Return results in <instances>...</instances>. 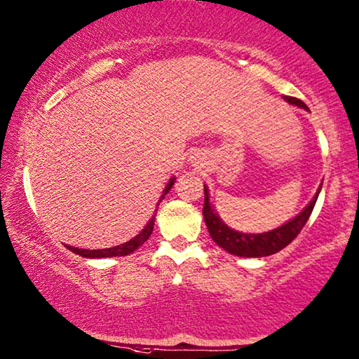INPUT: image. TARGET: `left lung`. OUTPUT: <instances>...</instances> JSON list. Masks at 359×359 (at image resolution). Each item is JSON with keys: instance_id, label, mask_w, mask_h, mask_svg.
<instances>
[{"instance_id": "8db88e82", "label": "left lung", "mask_w": 359, "mask_h": 359, "mask_svg": "<svg viewBox=\"0 0 359 359\" xmlns=\"http://www.w3.org/2000/svg\"><path fill=\"white\" fill-rule=\"evenodd\" d=\"M285 100L301 108H308L304 105V102H301L299 98L285 97ZM318 196L319 191L318 194L314 196V199L309 202V205H306V209L301 212L298 217H294L292 222L285 223V225L275 228L272 231L261 233V235H248V233H240L228 228L225 223L218 218V215L214 214V210H212V207L209 204V192H207L205 186L202 215H204L207 230H209L212 240H214L218 246L225 249L226 252L240 257H264L282 251L283 248H287L288 244L299 235V231L303 230L306 222L309 220L311 214H313Z\"/></svg>"}]
</instances>
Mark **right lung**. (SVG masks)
I'll return each mask as SVG.
<instances>
[{"label": "right lung", "instance_id": "right-lung-1", "mask_svg": "<svg viewBox=\"0 0 359 359\" xmlns=\"http://www.w3.org/2000/svg\"><path fill=\"white\" fill-rule=\"evenodd\" d=\"M171 186H173V180L170 181L167 188H165L162 197H160V201L163 199L165 194L170 191ZM154 222H155V214L154 217L150 218V222L147 223V226L144 228V230L139 233V235L136 238H133L131 241L124 243V244H119V246H115V248H108V249H93V251H90V249H79V248H72V246H67L66 248L69 249V251L79 254V256L82 257H90V259H95V257H116V256H128V254H131L136 251V249H139V246H142V244L149 240V236L152 235V230H154Z\"/></svg>", "mask_w": 359, "mask_h": 359}]
</instances>
